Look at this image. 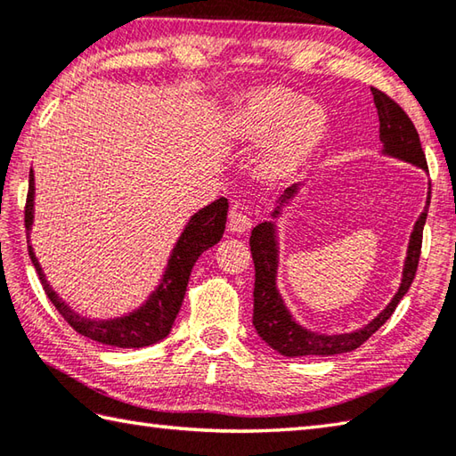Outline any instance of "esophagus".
Listing matches in <instances>:
<instances>
[{
    "mask_svg": "<svg viewBox=\"0 0 456 456\" xmlns=\"http://www.w3.org/2000/svg\"><path fill=\"white\" fill-rule=\"evenodd\" d=\"M252 228V218L248 216L246 212L240 208H232L230 216H228V230L234 232V234H244Z\"/></svg>",
    "mask_w": 456,
    "mask_h": 456,
    "instance_id": "esophagus-1",
    "label": "esophagus"
}]
</instances>
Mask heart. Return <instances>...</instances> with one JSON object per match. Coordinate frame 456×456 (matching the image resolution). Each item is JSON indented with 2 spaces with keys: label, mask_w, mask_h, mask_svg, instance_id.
<instances>
[{
  "label": "heart",
  "mask_w": 456,
  "mask_h": 456,
  "mask_svg": "<svg viewBox=\"0 0 456 456\" xmlns=\"http://www.w3.org/2000/svg\"><path fill=\"white\" fill-rule=\"evenodd\" d=\"M330 115L322 102L299 97L286 87H260L242 99L230 117V134L238 142L260 144V175L283 183L299 173L328 134Z\"/></svg>",
  "instance_id": "heart-1"
}]
</instances>
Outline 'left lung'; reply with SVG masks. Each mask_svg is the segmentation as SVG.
<instances>
[{"label": "left lung", "mask_w": 456, "mask_h": 456, "mask_svg": "<svg viewBox=\"0 0 456 456\" xmlns=\"http://www.w3.org/2000/svg\"><path fill=\"white\" fill-rule=\"evenodd\" d=\"M373 101L379 115V141H381V154L389 159H397L401 162H409L417 168H423L428 175L427 159L423 147H420L419 133L415 125L411 123L405 110L397 102L389 99L387 94L379 89H371ZM305 184L289 186L276 200V206L270 214V220L262 222L252 230L250 248L252 260L256 268V281H254V317L252 323L260 335V339L270 346L273 351L286 357H304V355H338L354 351L363 341L389 320L395 307L407 294L411 281L415 278L419 256H420V242H423V228L427 222L428 204H431V183H428L425 208L415 220L413 232L409 236L405 260H403V272L399 288L391 297V302L377 314L371 322H367L362 328L346 333H323L305 328L299 323L294 314L289 312L283 299L280 286H278V270H280V228L278 222L283 218L288 206L296 196L302 192Z\"/></svg>", "instance_id": "left-lung-1"}]
</instances>
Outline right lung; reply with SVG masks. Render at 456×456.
Instances as JSON below:
<instances>
[{"label":"right lung","instance_id":"obj_1","mask_svg":"<svg viewBox=\"0 0 456 456\" xmlns=\"http://www.w3.org/2000/svg\"><path fill=\"white\" fill-rule=\"evenodd\" d=\"M226 212L228 200L218 199L210 202L208 206H204L199 212H194L192 216L188 218L184 230L180 232L173 250H170V256L165 270H162V276L157 283V288L151 291L147 299H144L139 307H134L123 315L105 317V320H101V317H87L77 314L75 309L51 288L45 272H43L37 260L36 250H33L31 228L33 222H36V176H33L31 170L28 206H25V228H28L29 257L33 265H36L43 289H45L51 304L55 305L57 312L65 317V322L71 325L75 331H79L85 338H89L93 341L105 343V346L123 349L147 347L152 346V343L165 339L170 330H173V323L180 312V305H183L186 286L188 280H191L194 264L202 252L220 242L226 226Z\"/></svg>","mask_w":456,"mask_h":456}]
</instances>
